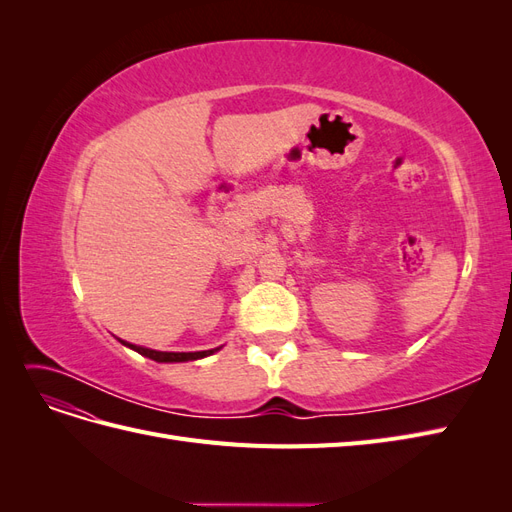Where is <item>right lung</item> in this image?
Segmentation results:
<instances>
[{"label":"right lung","instance_id":"right-lung-1","mask_svg":"<svg viewBox=\"0 0 512 512\" xmlns=\"http://www.w3.org/2000/svg\"><path fill=\"white\" fill-rule=\"evenodd\" d=\"M119 339V337H117ZM119 342L126 346V348H130V350H134V352H138V354H143V356H147V359H151V361H156V363H185V361H196V359H205V356H209V354H213V352H218L220 348H211V350H198V352H162V350H151V348H145V346H136V344H130V342H126V339H119Z\"/></svg>","mask_w":512,"mask_h":512}]
</instances>
